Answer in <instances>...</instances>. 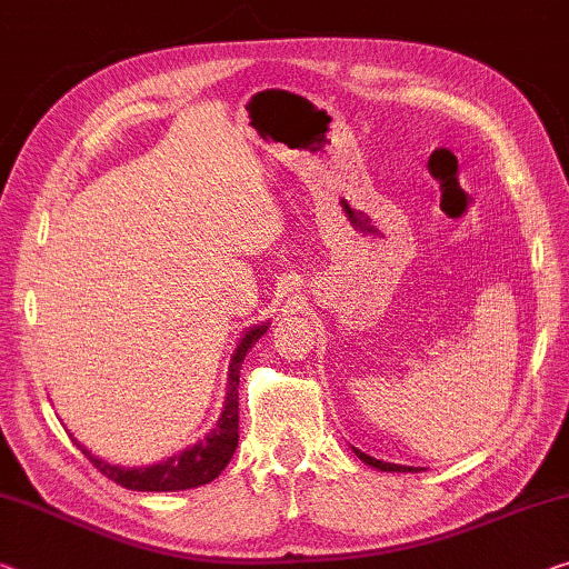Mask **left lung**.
I'll return each mask as SVG.
<instances>
[{
	"instance_id": "left-lung-1",
	"label": "left lung",
	"mask_w": 569,
	"mask_h": 569,
	"mask_svg": "<svg viewBox=\"0 0 569 569\" xmlns=\"http://www.w3.org/2000/svg\"><path fill=\"white\" fill-rule=\"evenodd\" d=\"M356 456L361 458L366 466H371V468H379V470H401V473H407V470H412L409 466H395V462H383V460H376V458H371V456H366V452H361V450H356Z\"/></svg>"
}]
</instances>
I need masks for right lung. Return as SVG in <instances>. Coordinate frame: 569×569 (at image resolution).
Masks as SVG:
<instances>
[{
    "label": "right lung",
    "mask_w": 569,
    "mask_h": 569,
    "mask_svg": "<svg viewBox=\"0 0 569 569\" xmlns=\"http://www.w3.org/2000/svg\"><path fill=\"white\" fill-rule=\"evenodd\" d=\"M267 333V326L251 328L241 338L239 348L231 358V376H229V397H226L223 415L218 425L208 432L203 440L193 448L182 450L180 456H172L164 462H157L150 468H119L109 466L99 458H93L89 450L81 452L89 458L99 473L107 476L113 483L132 488V491H186V488H198L211 483L213 478L221 476V470L229 466L231 456L239 448V373L241 361L247 358L249 348Z\"/></svg>",
    "instance_id": "obj_1"
}]
</instances>
